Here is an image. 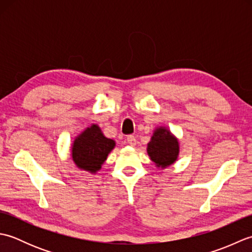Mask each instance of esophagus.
Segmentation results:
<instances>
[{"mask_svg":"<svg viewBox=\"0 0 252 252\" xmlns=\"http://www.w3.org/2000/svg\"><path fill=\"white\" fill-rule=\"evenodd\" d=\"M126 141H127V144H129L130 146H135L136 145V138H135V136L129 135V136L126 137Z\"/></svg>","mask_w":252,"mask_h":252,"instance_id":"esophagus-1","label":"esophagus"}]
</instances>
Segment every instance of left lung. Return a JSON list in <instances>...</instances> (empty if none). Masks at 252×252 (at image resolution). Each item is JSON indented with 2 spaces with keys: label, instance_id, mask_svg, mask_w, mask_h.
Instances as JSON below:
<instances>
[{
  "label": "left lung",
  "instance_id": "1",
  "mask_svg": "<svg viewBox=\"0 0 252 252\" xmlns=\"http://www.w3.org/2000/svg\"><path fill=\"white\" fill-rule=\"evenodd\" d=\"M147 154L158 169L171 167L180 154V142L169 127H155L151 141L147 144Z\"/></svg>",
  "mask_w": 252,
  "mask_h": 252
}]
</instances>
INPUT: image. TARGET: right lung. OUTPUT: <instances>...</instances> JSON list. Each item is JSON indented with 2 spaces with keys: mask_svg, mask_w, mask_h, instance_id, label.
Masks as SVG:
<instances>
[{
  "mask_svg": "<svg viewBox=\"0 0 252 252\" xmlns=\"http://www.w3.org/2000/svg\"><path fill=\"white\" fill-rule=\"evenodd\" d=\"M116 142L106 137L100 127L92 123L74 137L71 144V158L79 169L95 174L101 169Z\"/></svg>",
  "mask_w": 252,
  "mask_h": 252,
  "instance_id": "obj_1",
  "label": "right lung"
}]
</instances>
